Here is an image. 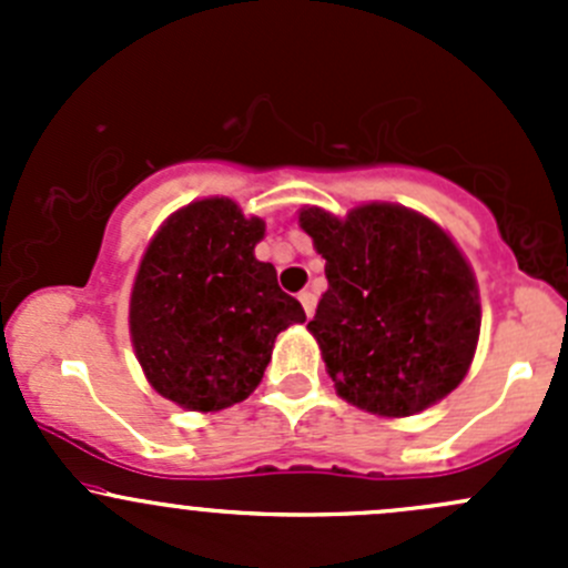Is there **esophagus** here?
I'll use <instances>...</instances> for the list:
<instances>
[{
	"label": "esophagus",
	"instance_id": "34e87169",
	"mask_svg": "<svg viewBox=\"0 0 568 568\" xmlns=\"http://www.w3.org/2000/svg\"><path fill=\"white\" fill-rule=\"evenodd\" d=\"M300 302H302V307H305L307 316H313V313H316V294H313V291H302Z\"/></svg>",
	"mask_w": 568,
	"mask_h": 568
}]
</instances>
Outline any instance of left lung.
Here are the masks:
<instances>
[{
  "mask_svg": "<svg viewBox=\"0 0 568 568\" xmlns=\"http://www.w3.org/2000/svg\"><path fill=\"white\" fill-rule=\"evenodd\" d=\"M329 288L307 329L348 404L406 417L462 385L480 332L475 274L454 239L417 211L368 203L337 220L302 209Z\"/></svg>",
  "mask_w": 568,
  "mask_h": 568,
  "instance_id": "1",
  "label": "left lung"
}]
</instances>
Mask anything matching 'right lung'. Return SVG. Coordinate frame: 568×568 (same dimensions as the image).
<instances>
[{"label": "right lung", "instance_id": "1", "mask_svg": "<svg viewBox=\"0 0 568 568\" xmlns=\"http://www.w3.org/2000/svg\"><path fill=\"white\" fill-rule=\"evenodd\" d=\"M263 220L233 200L175 211L142 255L129 326L136 359L159 395L192 412H220L261 385L272 346L305 311L255 257Z\"/></svg>", "mask_w": 568, "mask_h": 568}]
</instances>
